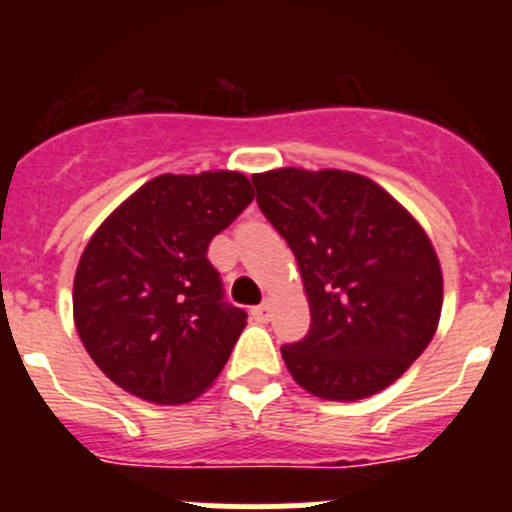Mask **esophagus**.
Wrapping results in <instances>:
<instances>
[{"label": "esophagus", "mask_w": 512, "mask_h": 512, "mask_svg": "<svg viewBox=\"0 0 512 512\" xmlns=\"http://www.w3.org/2000/svg\"><path fill=\"white\" fill-rule=\"evenodd\" d=\"M270 314H272L270 299H265V302H262V304H257V307H252V317L260 319V322H267V319H270Z\"/></svg>", "instance_id": "obj_1"}]
</instances>
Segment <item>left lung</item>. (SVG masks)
<instances>
[{"label": "left lung", "instance_id": "1", "mask_svg": "<svg viewBox=\"0 0 512 512\" xmlns=\"http://www.w3.org/2000/svg\"><path fill=\"white\" fill-rule=\"evenodd\" d=\"M252 183L297 257L312 312L307 337L282 347L294 381L319 399L354 401L399 379L441 317L426 232L364 175L280 168Z\"/></svg>", "mask_w": 512, "mask_h": 512}]
</instances>
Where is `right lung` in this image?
Returning <instances> with one entry per match:
<instances>
[{
	"mask_svg": "<svg viewBox=\"0 0 512 512\" xmlns=\"http://www.w3.org/2000/svg\"><path fill=\"white\" fill-rule=\"evenodd\" d=\"M252 198L242 173H168L98 227L76 270L74 322L113 384L183 404L218 379L247 312L225 299L208 247Z\"/></svg>",
	"mask_w": 512,
	"mask_h": 512,
	"instance_id": "obj_1",
	"label": "right lung"
}]
</instances>
